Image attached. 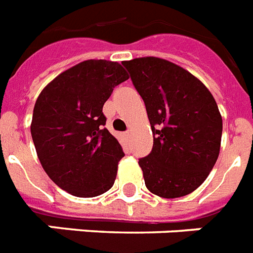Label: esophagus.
<instances>
[{
  "instance_id": "obj_1",
  "label": "esophagus",
  "mask_w": 253,
  "mask_h": 253,
  "mask_svg": "<svg viewBox=\"0 0 253 253\" xmlns=\"http://www.w3.org/2000/svg\"><path fill=\"white\" fill-rule=\"evenodd\" d=\"M123 138H125V139L130 138V131H126V132L123 134Z\"/></svg>"
}]
</instances>
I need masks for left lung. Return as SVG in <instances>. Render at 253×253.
<instances>
[{
  "label": "left lung",
  "mask_w": 253,
  "mask_h": 253,
  "mask_svg": "<svg viewBox=\"0 0 253 253\" xmlns=\"http://www.w3.org/2000/svg\"><path fill=\"white\" fill-rule=\"evenodd\" d=\"M146 103L154 134L151 154L139 160L147 189L163 198L194 192L219 156L222 115L204 83L155 56L122 63Z\"/></svg>",
  "instance_id": "8db88e82"
}]
</instances>
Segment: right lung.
<instances>
[{"mask_svg":"<svg viewBox=\"0 0 253 253\" xmlns=\"http://www.w3.org/2000/svg\"><path fill=\"white\" fill-rule=\"evenodd\" d=\"M128 80L117 61H81L45 85L34 106L31 136L39 162L55 184L81 198L114 185L119 142L103 128V103Z\"/></svg>","mask_w":253,"mask_h":253,"instance_id":"add662e5","label":"right lung"}]
</instances>
